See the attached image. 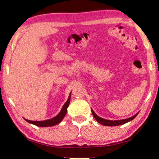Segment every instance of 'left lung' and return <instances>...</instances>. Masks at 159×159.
I'll list each match as a JSON object with an SVG mask.
<instances>
[{
  "mask_svg": "<svg viewBox=\"0 0 159 159\" xmlns=\"http://www.w3.org/2000/svg\"><path fill=\"white\" fill-rule=\"evenodd\" d=\"M91 111H92V114L93 115L94 118H95V120L98 121L99 123H100V124L103 125H105V126H116V125H123V124H125V123H128L129 121H130V120H133L134 118H135L138 114H139L138 113H137L136 114H134L133 116L130 117L128 118H125V119H122V120H107V119H104V118H102L101 117L98 116V115H97L95 112H94L93 110L91 109Z\"/></svg>",
  "mask_w": 159,
  "mask_h": 159,
  "instance_id": "8db88e82",
  "label": "left lung"
}]
</instances>
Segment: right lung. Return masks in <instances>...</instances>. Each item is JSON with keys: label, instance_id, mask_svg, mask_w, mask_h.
I'll use <instances>...</instances> for the list:
<instances>
[{"label": "right lung", "instance_id": "add662e5", "mask_svg": "<svg viewBox=\"0 0 159 159\" xmlns=\"http://www.w3.org/2000/svg\"><path fill=\"white\" fill-rule=\"evenodd\" d=\"M71 92L70 93L68 99L67 101L65 102V104H64V106L61 108L60 112L56 116L53 117L50 119H48V120H41V121H39V120H27L25 119L28 123H31V124H34L35 125L39 126V127H50V126H53V125H56L60 123L61 120H62L63 118L65 116V115L66 114L67 112V108L69 105V102H70V99H71Z\"/></svg>", "mask_w": 159, "mask_h": 159}]
</instances>
